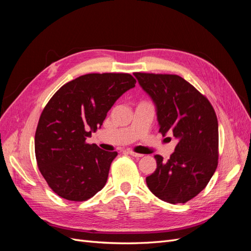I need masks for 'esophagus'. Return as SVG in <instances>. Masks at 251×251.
Returning a JSON list of instances; mask_svg holds the SVG:
<instances>
[{"label":"esophagus","instance_id":"esophagus-1","mask_svg":"<svg viewBox=\"0 0 251 251\" xmlns=\"http://www.w3.org/2000/svg\"><path fill=\"white\" fill-rule=\"evenodd\" d=\"M127 153H128V154H130L131 156L135 157V158H140V157H142V156H143L142 154H138V153H135V151H127Z\"/></svg>","mask_w":251,"mask_h":251}]
</instances>
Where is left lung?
Segmentation results:
<instances>
[{"label":"left lung","instance_id":"left-lung-1","mask_svg":"<svg viewBox=\"0 0 251 251\" xmlns=\"http://www.w3.org/2000/svg\"><path fill=\"white\" fill-rule=\"evenodd\" d=\"M156 107L159 132L178 140L166 162L155 155L156 171L146 181L150 191L171 204L185 203L207 185L218 165V119L212 105L178 75L134 73Z\"/></svg>","mask_w":251,"mask_h":251}]
</instances>
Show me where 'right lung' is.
Wrapping results in <instances>:
<instances>
[{
	"instance_id": "1",
	"label": "right lung",
	"mask_w": 251,
	"mask_h": 251,
	"mask_svg": "<svg viewBox=\"0 0 251 251\" xmlns=\"http://www.w3.org/2000/svg\"><path fill=\"white\" fill-rule=\"evenodd\" d=\"M135 83L126 73L86 74L67 82L45 107L35 132V157L43 177L59 197L85 201L107 183L117 151L86 140Z\"/></svg>"
}]
</instances>
